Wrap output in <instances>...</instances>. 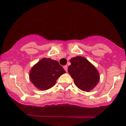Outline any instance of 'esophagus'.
Here are the masks:
<instances>
[{
	"label": "esophagus",
	"mask_w": 126,
	"mask_h": 126,
	"mask_svg": "<svg viewBox=\"0 0 126 126\" xmlns=\"http://www.w3.org/2000/svg\"><path fill=\"white\" fill-rule=\"evenodd\" d=\"M63 68H64V69L65 70L66 72H67V66L66 65L64 66H63Z\"/></svg>",
	"instance_id": "esophagus-1"
}]
</instances>
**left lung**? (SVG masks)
<instances>
[{
	"label": "left lung",
	"instance_id": "obj_1",
	"mask_svg": "<svg viewBox=\"0 0 126 126\" xmlns=\"http://www.w3.org/2000/svg\"><path fill=\"white\" fill-rule=\"evenodd\" d=\"M70 62L68 72L77 87L86 92L93 89L100 80V75L94 66L80 56L72 58Z\"/></svg>",
	"mask_w": 126,
	"mask_h": 126
}]
</instances>
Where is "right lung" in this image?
Listing matches in <instances>:
<instances>
[{
    "label": "right lung",
    "instance_id": "1",
    "mask_svg": "<svg viewBox=\"0 0 126 126\" xmlns=\"http://www.w3.org/2000/svg\"><path fill=\"white\" fill-rule=\"evenodd\" d=\"M65 72L57 61L44 58L32 67L30 79L37 88L45 91L54 86L59 77Z\"/></svg>",
    "mask_w": 126,
    "mask_h": 126
}]
</instances>
